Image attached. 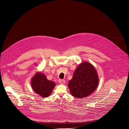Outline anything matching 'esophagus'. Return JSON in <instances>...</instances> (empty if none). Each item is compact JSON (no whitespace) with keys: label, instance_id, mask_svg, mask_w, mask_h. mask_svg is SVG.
<instances>
[{"label":"esophagus","instance_id":"1","mask_svg":"<svg viewBox=\"0 0 129 129\" xmlns=\"http://www.w3.org/2000/svg\"><path fill=\"white\" fill-rule=\"evenodd\" d=\"M59 83L60 84H64L65 83V81L64 80H62V79H60L59 80Z\"/></svg>","mask_w":129,"mask_h":129}]
</instances>
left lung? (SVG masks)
<instances>
[{"label":"left lung","mask_w":129,"mask_h":129,"mask_svg":"<svg viewBox=\"0 0 129 129\" xmlns=\"http://www.w3.org/2000/svg\"><path fill=\"white\" fill-rule=\"evenodd\" d=\"M99 78L93 65L84 61L78 65L68 84L71 95L81 99L89 96L97 88Z\"/></svg>","instance_id":"left-lung-1"}]
</instances>
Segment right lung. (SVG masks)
Segmentation results:
<instances>
[{"instance_id": "right-lung-1", "label": "right lung", "mask_w": 129, "mask_h": 129, "mask_svg": "<svg viewBox=\"0 0 129 129\" xmlns=\"http://www.w3.org/2000/svg\"><path fill=\"white\" fill-rule=\"evenodd\" d=\"M30 83L33 90L42 98L50 95L56 86V83L47 79L46 76L40 71L35 73L31 79Z\"/></svg>"}]
</instances>
